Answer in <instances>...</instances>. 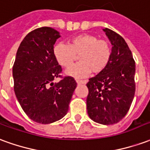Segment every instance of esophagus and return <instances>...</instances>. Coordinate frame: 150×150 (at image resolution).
<instances>
[{
    "mask_svg": "<svg viewBox=\"0 0 150 150\" xmlns=\"http://www.w3.org/2000/svg\"><path fill=\"white\" fill-rule=\"evenodd\" d=\"M76 83H77L78 84H83V83H86L87 81H85V80H79V79H76Z\"/></svg>",
    "mask_w": 150,
    "mask_h": 150,
    "instance_id": "34e87169",
    "label": "esophagus"
}]
</instances>
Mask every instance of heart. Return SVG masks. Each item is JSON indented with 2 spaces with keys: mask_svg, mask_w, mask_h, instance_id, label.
Wrapping results in <instances>:
<instances>
[{
  "mask_svg": "<svg viewBox=\"0 0 150 150\" xmlns=\"http://www.w3.org/2000/svg\"><path fill=\"white\" fill-rule=\"evenodd\" d=\"M53 54L59 65L65 68H69L79 56L81 62L68 69L66 74L75 78H83L91 71L94 75L104 71L111 60L112 47L107 40L83 34L72 38L69 44L58 43L54 47Z\"/></svg>",
  "mask_w": 150,
  "mask_h": 150,
  "instance_id": "1",
  "label": "heart"
}]
</instances>
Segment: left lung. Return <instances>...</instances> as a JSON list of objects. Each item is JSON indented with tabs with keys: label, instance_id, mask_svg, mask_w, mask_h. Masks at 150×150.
Here are the masks:
<instances>
[{
	"label": "left lung",
	"instance_id": "1",
	"mask_svg": "<svg viewBox=\"0 0 150 150\" xmlns=\"http://www.w3.org/2000/svg\"><path fill=\"white\" fill-rule=\"evenodd\" d=\"M104 31L112 45L108 67L87 83L89 117L102 125H113L125 116L135 95V61L125 39L113 30Z\"/></svg>",
	"mask_w": 150,
	"mask_h": 150
}]
</instances>
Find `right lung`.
<instances>
[{"label":"right lung","instance_id":"1","mask_svg":"<svg viewBox=\"0 0 150 150\" xmlns=\"http://www.w3.org/2000/svg\"><path fill=\"white\" fill-rule=\"evenodd\" d=\"M59 37L50 27L30 32L18 47L13 67L18 102L25 114L40 124H50L65 116L77 86L73 77L60 75L62 67L53 54ZM56 78L61 80L54 84Z\"/></svg>","mask_w":150,"mask_h":150}]
</instances>
